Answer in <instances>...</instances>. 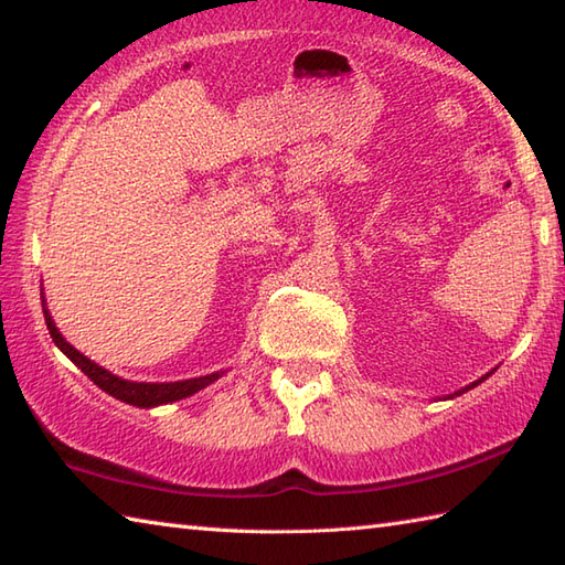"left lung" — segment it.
<instances>
[{
    "label": "left lung",
    "instance_id": "obj_1",
    "mask_svg": "<svg viewBox=\"0 0 565 565\" xmlns=\"http://www.w3.org/2000/svg\"><path fill=\"white\" fill-rule=\"evenodd\" d=\"M495 371V369H493ZM493 371H488V374L486 376H481V379H478V381H473V383H468V386H463L461 391H454L451 395H444V401H449V398H456V395H461V393H466V391H471V388H476L478 386V383H483L490 374H493Z\"/></svg>",
    "mask_w": 565,
    "mask_h": 565
}]
</instances>
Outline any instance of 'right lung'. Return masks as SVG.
I'll return each mask as SVG.
<instances>
[{"mask_svg": "<svg viewBox=\"0 0 565 565\" xmlns=\"http://www.w3.org/2000/svg\"><path fill=\"white\" fill-rule=\"evenodd\" d=\"M43 298V316H45V326L47 332H51V338L55 342V347L60 352H63L72 364L77 369H82L84 374H87L97 386L114 395L116 401L128 403V405H136V407H158V405H167V403H174V401H182L189 398V395L199 393L201 388L211 386L213 381H218L225 371H213V374L206 376H196V379H184V381H170V383H148V381H128L111 374V371H106L104 366H99L97 362H92L89 356H84L79 350H75L65 338L63 332L55 328V320L51 316V310H47L45 303V296Z\"/></svg>", "mask_w": 565, "mask_h": 565, "instance_id": "right-lung-1", "label": "right lung"}]
</instances>
